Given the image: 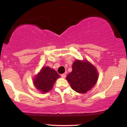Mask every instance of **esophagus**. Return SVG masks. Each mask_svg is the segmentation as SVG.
<instances>
[{"mask_svg": "<svg viewBox=\"0 0 127 127\" xmlns=\"http://www.w3.org/2000/svg\"><path fill=\"white\" fill-rule=\"evenodd\" d=\"M61 76H62L63 78H65V77H66V75H65V74L63 73V74H62V75H61Z\"/></svg>", "mask_w": 127, "mask_h": 127, "instance_id": "obj_1", "label": "esophagus"}]
</instances>
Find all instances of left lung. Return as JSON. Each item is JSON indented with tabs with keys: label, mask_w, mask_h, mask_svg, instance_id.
Returning a JSON list of instances; mask_svg holds the SVG:
<instances>
[{
	"label": "left lung",
	"mask_w": 127,
	"mask_h": 127,
	"mask_svg": "<svg viewBox=\"0 0 127 127\" xmlns=\"http://www.w3.org/2000/svg\"><path fill=\"white\" fill-rule=\"evenodd\" d=\"M98 78L97 68L87 60H76L72 64V71L66 79L74 91L84 94L91 90Z\"/></svg>",
	"instance_id": "8db88e82"
}]
</instances>
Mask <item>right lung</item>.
Listing matches in <instances>:
<instances>
[{
  "label": "right lung",
  "instance_id": "1",
  "mask_svg": "<svg viewBox=\"0 0 127 127\" xmlns=\"http://www.w3.org/2000/svg\"><path fill=\"white\" fill-rule=\"evenodd\" d=\"M60 77L54 69L43 66L33 79V83L35 88L43 94L52 90L56 80Z\"/></svg>",
  "mask_w": 127,
  "mask_h": 127
}]
</instances>
